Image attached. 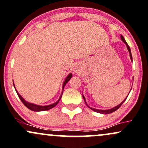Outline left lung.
Returning <instances> with one entry per match:
<instances>
[{
	"mask_svg": "<svg viewBox=\"0 0 148 148\" xmlns=\"http://www.w3.org/2000/svg\"><path fill=\"white\" fill-rule=\"evenodd\" d=\"M121 39L124 42V43H125V44H126V46H127V48H128V50H129V54H130V58H131V60H132V55H131V49H130V48H129V45L127 44V43H126V40H125V39H124V37L122 36H121ZM130 91H131V90H130ZM127 97H128V96H127ZM127 97H126V99L127 98ZM83 98H84V101H85L86 104V102L85 98H84V95H83ZM126 99H125V100H124V101L122 102V103H120L119 105H117V106L114 107V108H112V109H110V110H97V109L92 108H90L92 110H93L94 112H98V113L105 114H110V113L114 112V111H116V110H117L118 109H119V108H120V107H121V105H122L123 103H124V102L125 101V100H126ZM86 105H87V104H86Z\"/></svg>",
	"mask_w": 148,
	"mask_h": 148,
	"instance_id": "8db88e82",
	"label": "left lung"
}]
</instances>
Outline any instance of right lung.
I'll use <instances>...</instances> for the list:
<instances>
[{"label": "right lung", "instance_id": "right-lung-1", "mask_svg": "<svg viewBox=\"0 0 148 148\" xmlns=\"http://www.w3.org/2000/svg\"><path fill=\"white\" fill-rule=\"evenodd\" d=\"M71 77H72V74H71V73H70V74H69V75L67 76V77L66 78L65 81H64V84H63V87H62V88H64V86L66 85V83H67L68 82H69V80H70V79H71ZM15 90H16V92H17V95H18V96H19V99H20V100H21V101L22 102V103H23L24 105H25V106L27 107V108H29V110H32V111H35V112H39V111H45V110H50V109H51V108H54V107H55V106H56V105H58V103H59L60 100L61 98H62V95H61V96H60V98L59 100H58V101L56 102V103H55L52 104V105H47V106H39V105H35V104H32V103H28V102H26L25 100H24V99L22 98V97L20 95H19V92L17 91V90H16V89H15Z\"/></svg>", "mask_w": 148, "mask_h": 148}]
</instances>
